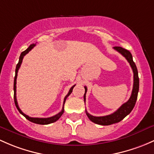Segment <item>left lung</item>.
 I'll return each instance as SVG.
<instances>
[{
	"label": "left lung",
	"mask_w": 154,
	"mask_h": 154,
	"mask_svg": "<svg viewBox=\"0 0 154 154\" xmlns=\"http://www.w3.org/2000/svg\"><path fill=\"white\" fill-rule=\"evenodd\" d=\"M114 48L118 52L120 53L122 56L125 57V59L128 60V62L130 63L133 72H134V85H133L131 95V97L129 98V100L126 103H125L124 104H122V106L119 107V108H118L115 112H114L113 114L103 116H94L91 115L90 114L87 112V111H85L87 116L91 122L98 125H109L116 123V122H119L121 120H122L126 116L128 115L131 112L133 108L135 106L137 96H138L140 80H139L138 71H137V66H136L135 63L133 60L132 54H131L130 51L120 47V46H115ZM84 88H85L84 101L85 102V94L87 92V87L84 86Z\"/></svg>",
	"instance_id": "left-lung-1"
}]
</instances>
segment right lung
Returning <instances> with one entry per match:
<instances>
[{
	"label": "right lung",
	"instance_id": "right-lung-1",
	"mask_svg": "<svg viewBox=\"0 0 154 154\" xmlns=\"http://www.w3.org/2000/svg\"><path fill=\"white\" fill-rule=\"evenodd\" d=\"M35 45H36V44H34V43H33V44L30 45L29 47L27 48V49H26L24 51H23L21 54H20V58H19L18 63H17V66H16L15 76H14V104H15L16 108H17V110H18L19 112H20L23 116H25V117L28 120H29L30 122H34V123H36V124H39V125H48V124L52 123V122H56V121L58 120V119H59V118L61 116H62V114H63V112H64V104H65V103H66V99H67L68 97H69V95L71 94V93L72 92L73 88H74V87L75 86V85H73L72 88H70V90H69L68 94L66 95V97H65L64 101H63V106L62 111H61L60 113H58L57 114H56V115L51 116V117H48V118H37V117H30V116H29L28 115H26V114H24L23 112H22V111L20 109V108H19L18 104H17V98H16V80H17V72H18L19 69H20V65H21V63H22V61H23V57L25 56L26 54H27V53H29V51H30L31 50H32V48H34V46H35Z\"/></svg>",
	"mask_w": 154,
	"mask_h": 154
}]
</instances>
